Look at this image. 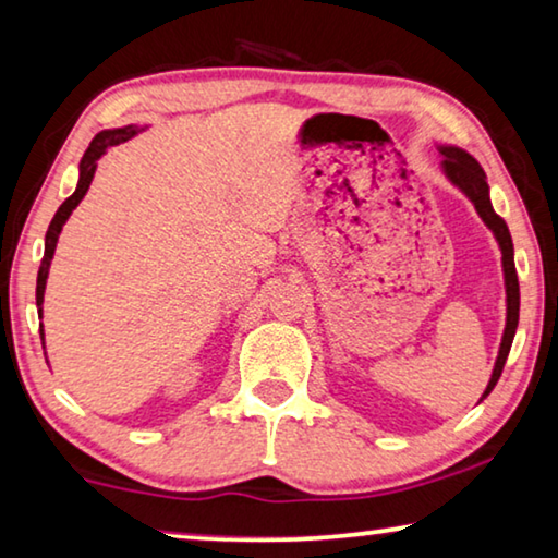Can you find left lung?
Listing matches in <instances>:
<instances>
[{"mask_svg": "<svg viewBox=\"0 0 558 558\" xmlns=\"http://www.w3.org/2000/svg\"><path fill=\"white\" fill-rule=\"evenodd\" d=\"M440 156H442V171L450 181H453L460 191L465 193L468 198L473 201L475 211L490 231H494V236L500 246V254H504V279H506V329H504V339H500V350H498V360H496V367H494V375H490V383L486 387V392H483V398H488L490 390H494L500 373H504V365H506V357L508 352H511V344H513V335H515V327H519V304H521V296H519V277H515V264H513V241H511V233H508V226L506 221L500 219V216L494 211V206H490V196H488V183H486V173H483V168L478 160L473 156H468L465 150L456 148V145H440ZM481 398V400H483Z\"/></svg>", "mask_w": 558, "mask_h": 558, "instance_id": "8db88e82", "label": "left lung"}]
</instances>
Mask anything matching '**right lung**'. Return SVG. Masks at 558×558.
Listing matches in <instances>:
<instances>
[{"mask_svg":"<svg viewBox=\"0 0 558 558\" xmlns=\"http://www.w3.org/2000/svg\"><path fill=\"white\" fill-rule=\"evenodd\" d=\"M138 133V128L135 125H125V128H116V131H102L93 138V143L87 145L83 160H80V181H77V189L72 196L64 201V204L58 208V214H54V219L50 223V229H47V236H45V256H43V264H39V274H37V306H39V314H43V302H45V284H47V274H50V262L54 256V246H58V236L62 231L64 221L70 219V214L75 211V206L83 201V196L90 189L93 183V175H95V168H98V160L108 153V148L118 143H125L128 138H133V135ZM39 335H43V329H39Z\"/></svg>","mask_w":558,"mask_h":558,"instance_id":"1","label":"right lung"}]
</instances>
